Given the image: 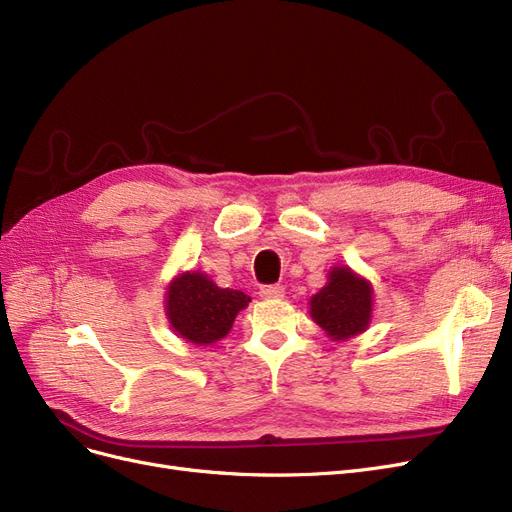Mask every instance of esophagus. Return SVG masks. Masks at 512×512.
Instances as JSON below:
<instances>
[{
	"mask_svg": "<svg viewBox=\"0 0 512 512\" xmlns=\"http://www.w3.org/2000/svg\"><path fill=\"white\" fill-rule=\"evenodd\" d=\"M259 295L263 299H280V297H285V287H282V285H263Z\"/></svg>",
	"mask_w": 512,
	"mask_h": 512,
	"instance_id": "esophagus-1",
	"label": "esophagus"
}]
</instances>
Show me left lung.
Listing matches in <instances>:
<instances>
[{
	"label": "left lung",
	"mask_w": 512,
	"mask_h": 512,
	"mask_svg": "<svg viewBox=\"0 0 512 512\" xmlns=\"http://www.w3.org/2000/svg\"><path fill=\"white\" fill-rule=\"evenodd\" d=\"M371 287L348 268H335L329 282L310 299V314L333 339L363 333L371 318Z\"/></svg>",
	"instance_id": "left-lung-1"
}]
</instances>
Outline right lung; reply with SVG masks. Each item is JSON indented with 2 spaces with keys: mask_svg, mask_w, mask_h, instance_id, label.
Instances as JSON below:
<instances>
[{
  "mask_svg": "<svg viewBox=\"0 0 512 512\" xmlns=\"http://www.w3.org/2000/svg\"><path fill=\"white\" fill-rule=\"evenodd\" d=\"M249 301L242 291L219 289L204 274L187 272L168 287L166 314L183 339L206 346L227 335L236 314L249 306Z\"/></svg>",
  "mask_w": 512,
  "mask_h": 512,
  "instance_id": "obj_1",
  "label": "right lung"
}]
</instances>
